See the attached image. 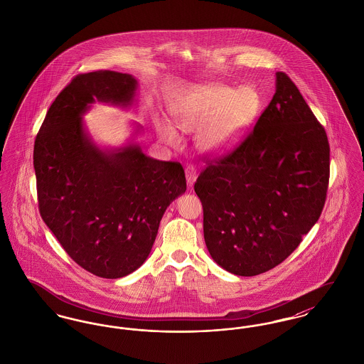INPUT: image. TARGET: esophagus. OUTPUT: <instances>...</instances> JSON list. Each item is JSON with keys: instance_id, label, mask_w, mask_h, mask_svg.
Instances as JSON below:
<instances>
[{"instance_id": "34e87169", "label": "esophagus", "mask_w": 364, "mask_h": 364, "mask_svg": "<svg viewBox=\"0 0 364 364\" xmlns=\"http://www.w3.org/2000/svg\"><path fill=\"white\" fill-rule=\"evenodd\" d=\"M186 178H187L188 187H192L193 183H195V180H196V169H195V166L188 165V166L186 168Z\"/></svg>"}]
</instances>
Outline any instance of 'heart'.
Instances as JSON below:
<instances>
[{"label":"heart","instance_id":"heart-1","mask_svg":"<svg viewBox=\"0 0 364 364\" xmlns=\"http://www.w3.org/2000/svg\"><path fill=\"white\" fill-rule=\"evenodd\" d=\"M262 107L259 92L252 87L240 88L215 85L205 88L177 114L183 132H198V147L208 156H225L239 146ZM159 135L176 146L178 135L172 125L162 124Z\"/></svg>","mask_w":364,"mask_h":364}]
</instances>
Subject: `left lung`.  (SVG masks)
Returning <instances> with one entry per match:
<instances>
[{
    "label": "left lung",
    "mask_w": 364,
    "mask_h": 364,
    "mask_svg": "<svg viewBox=\"0 0 364 364\" xmlns=\"http://www.w3.org/2000/svg\"><path fill=\"white\" fill-rule=\"evenodd\" d=\"M323 127L284 72L254 131L195 183L208 252L251 277L287 259L318 221L330 172Z\"/></svg>",
    "instance_id": "left-lung-1"
}]
</instances>
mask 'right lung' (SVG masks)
I'll return each instance as SVG.
<instances>
[{
	"label": "right lung",
	"instance_id": "right-lung-1",
	"mask_svg": "<svg viewBox=\"0 0 364 364\" xmlns=\"http://www.w3.org/2000/svg\"><path fill=\"white\" fill-rule=\"evenodd\" d=\"M138 80L97 70L70 82L48 110L34 146L42 220L65 252L102 278L131 274L149 258L164 213L187 190L178 162L147 156L135 140L101 147L83 116L95 102L129 109Z\"/></svg>",
	"mask_w": 364,
	"mask_h": 364
}]
</instances>
